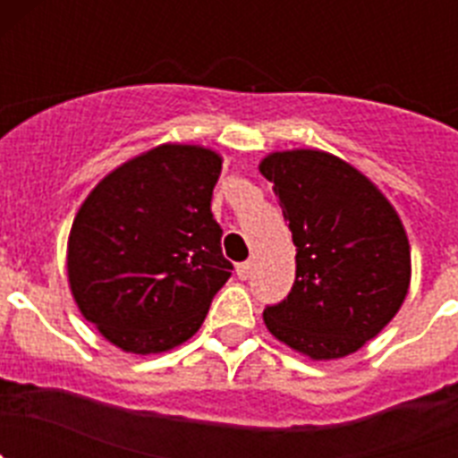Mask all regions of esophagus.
Here are the masks:
<instances>
[{
    "mask_svg": "<svg viewBox=\"0 0 458 458\" xmlns=\"http://www.w3.org/2000/svg\"><path fill=\"white\" fill-rule=\"evenodd\" d=\"M250 270H252V261H242V264H238L236 266L238 279H248L250 277Z\"/></svg>",
    "mask_w": 458,
    "mask_h": 458,
    "instance_id": "esophagus-1",
    "label": "esophagus"
}]
</instances>
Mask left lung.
<instances>
[{"mask_svg":"<svg viewBox=\"0 0 458 458\" xmlns=\"http://www.w3.org/2000/svg\"><path fill=\"white\" fill-rule=\"evenodd\" d=\"M295 245V282L266 327L311 360L355 353L394 318L411 286V245L394 206L365 174L317 148L259 165Z\"/></svg>","mask_w":458,"mask_h":458,"instance_id":"left-lung-1","label":"left lung"}]
</instances>
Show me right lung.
I'll return each instance as SVG.
<instances>
[{
    "instance_id": "add662e5",
    "label": "right lung",
    "mask_w": 458,
    "mask_h": 458,
    "mask_svg": "<svg viewBox=\"0 0 458 458\" xmlns=\"http://www.w3.org/2000/svg\"><path fill=\"white\" fill-rule=\"evenodd\" d=\"M222 157L163 144L109 172L68 236V284L82 317L125 353H163L201 327L232 277L210 213Z\"/></svg>"
}]
</instances>
